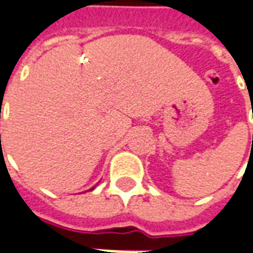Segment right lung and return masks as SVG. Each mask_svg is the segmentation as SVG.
<instances>
[{
    "instance_id": "obj_1",
    "label": "right lung",
    "mask_w": 253,
    "mask_h": 253,
    "mask_svg": "<svg viewBox=\"0 0 253 253\" xmlns=\"http://www.w3.org/2000/svg\"><path fill=\"white\" fill-rule=\"evenodd\" d=\"M92 189H93V188H92Z\"/></svg>"
}]
</instances>
